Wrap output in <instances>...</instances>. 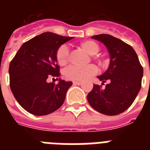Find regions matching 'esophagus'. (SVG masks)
I'll list each match as a JSON object with an SVG mask.
<instances>
[{
    "label": "esophagus",
    "mask_w": 150,
    "mask_h": 150,
    "mask_svg": "<svg viewBox=\"0 0 150 150\" xmlns=\"http://www.w3.org/2000/svg\"><path fill=\"white\" fill-rule=\"evenodd\" d=\"M73 84L76 85V86H79V85L82 84V82H79V81H74V82H73Z\"/></svg>",
    "instance_id": "esophagus-1"
}]
</instances>
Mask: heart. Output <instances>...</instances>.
Returning <instances> with one entry per match:
<instances>
[{
    "label": "heart",
    "instance_id": "obj_1",
    "mask_svg": "<svg viewBox=\"0 0 150 150\" xmlns=\"http://www.w3.org/2000/svg\"><path fill=\"white\" fill-rule=\"evenodd\" d=\"M79 47L87 54L91 55L92 59L96 60L100 64H103V60L96 54L100 52V46L96 42L91 40H84L79 43ZM56 59L60 65H65L69 60V50L66 46L59 47L56 52ZM97 68L94 64H89L86 67H78L71 65L66 68L64 74L68 79L74 81H82L88 79L92 75H95Z\"/></svg>",
    "mask_w": 150,
    "mask_h": 150
}]
</instances>
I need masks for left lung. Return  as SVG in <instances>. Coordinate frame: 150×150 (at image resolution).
I'll use <instances>...</instances> for the list:
<instances>
[{"label": "left lung", "instance_id": "8db88e82", "mask_svg": "<svg viewBox=\"0 0 150 150\" xmlns=\"http://www.w3.org/2000/svg\"><path fill=\"white\" fill-rule=\"evenodd\" d=\"M102 42L109 51L110 63L102 75L98 76L102 85L109 82L104 89L93 85L87 100L93 109L106 115H117L132 104L142 86L143 68L139 57L128 43L108 34L92 36Z\"/></svg>", "mask_w": 150, "mask_h": 150}]
</instances>
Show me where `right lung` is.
Listing matches in <instances>:
<instances>
[{
  "label": "right lung",
  "instance_id": "obj_1",
  "mask_svg": "<svg viewBox=\"0 0 150 150\" xmlns=\"http://www.w3.org/2000/svg\"><path fill=\"white\" fill-rule=\"evenodd\" d=\"M72 38L43 33L23 43L11 61V90L18 103L30 114L47 115L64 102L72 82L59 79L55 84L47 79L61 75L56 52L61 44Z\"/></svg>",
  "mask_w": 150,
  "mask_h": 150
}]
</instances>
